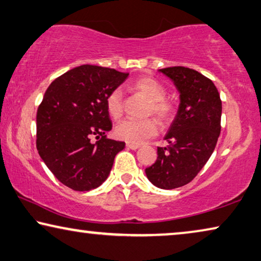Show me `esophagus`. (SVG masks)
I'll return each mask as SVG.
<instances>
[{"label": "esophagus", "mask_w": 261, "mask_h": 261, "mask_svg": "<svg viewBox=\"0 0 261 261\" xmlns=\"http://www.w3.org/2000/svg\"><path fill=\"white\" fill-rule=\"evenodd\" d=\"M126 147L127 148H129V149H132V150H137V149H139V145H137V143H130V142H127L126 143Z\"/></svg>", "instance_id": "1"}]
</instances>
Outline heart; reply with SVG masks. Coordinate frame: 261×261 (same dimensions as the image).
Here are the masks:
<instances>
[{"label":"heart","instance_id":"b5f03b06","mask_svg":"<svg viewBox=\"0 0 261 261\" xmlns=\"http://www.w3.org/2000/svg\"><path fill=\"white\" fill-rule=\"evenodd\" d=\"M130 89L135 93L141 94L149 101L147 114L154 115L162 123L168 122L173 116V106L168 102L166 97V89L160 82L153 77H140L132 82ZM123 95L119 88L113 89L106 97V108L112 119L118 120L123 113ZM159 127L155 120L147 119L137 121V120H123L115 127L116 138L124 140L130 143H142L146 140L155 137Z\"/></svg>","mask_w":261,"mask_h":261}]
</instances>
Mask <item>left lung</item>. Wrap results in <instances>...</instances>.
<instances>
[{
  "label": "left lung",
  "instance_id": "obj_1",
  "mask_svg": "<svg viewBox=\"0 0 261 261\" xmlns=\"http://www.w3.org/2000/svg\"><path fill=\"white\" fill-rule=\"evenodd\" d=\"M180 93V105L155 164L146 168L154 186L173 190L191 182L212 155L220 135L221 100L217 87L199 71L186 67L159 69Z\"/></svg>",
  "mask_w": 261,
  "mask_h": 261
}]
</instances>
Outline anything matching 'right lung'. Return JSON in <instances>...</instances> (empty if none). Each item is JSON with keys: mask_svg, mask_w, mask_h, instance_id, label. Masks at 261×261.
Segmentation results:
<instances>
[{"mask_svg": "<svg viewBox=\"0 0 261 261\" xmlns=\"http://www.w3.org/2000/svg\"><path fill=\"white\" fill-rule=\"evenodd\" d=\"M128 75L84 65L55 79L44 93L36 114V147L56 179L71 190L102 185L124 148V142L106 138L112 129L106 97Z\"/></svg>", "mask_w": 261, "mask_h": 261, "instance_id": "add662e5", "label": "right lung"}]
</instances>
